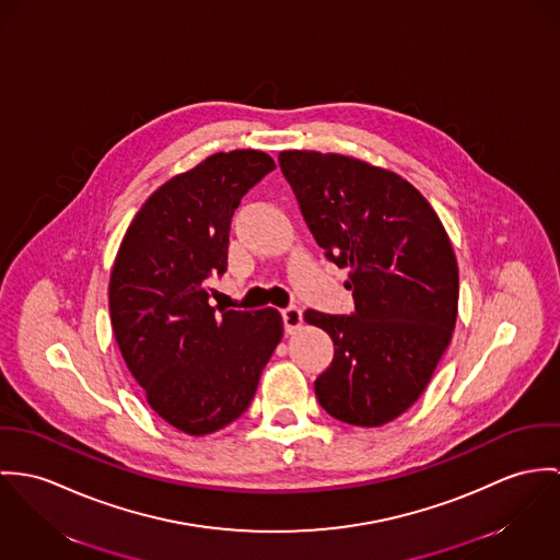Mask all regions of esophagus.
<instances>
[{
    "label": "esophagus",
    "instance_id": "esophagus-1",
    "mask_svg": "<svg viewBox=\"0 0 560 560\" xmlns=\"http://www.w3.org/2000/svg\"><path fill=\"white\" fill-rule=\"evenodd\" d=\"M281 315H283L285 332L292 335L294 330L301 328V324H303V311L299 310V307H288V310L281 311Z\"/></svg>",
    "mask_w": 560,
    "mask_h": 560
}]
</instances>
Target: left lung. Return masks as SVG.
<instances>
[{
	"instance_id": "1",
	"label": "left lung",
	"mask_w": 560,
	"mask_h": 560,
	"mask_svg": "<svg viewBox=\"0 0 560 560\" xmlns=\"http://www.w3.org/2000/svg\"><path fill=\"white\" fill-rule=\"evenodd\" d=\"M279 165L315 243L350 268L352 315L305 311L335 346L315 397L343 423L380 428L421 397L451 341L459 296L451 241L430 201L388 170L307 150L281 152Z\"/></svg>"
}]
</instances>
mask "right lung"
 Segmentation results:
<instances>
[{
    "label": "right lung",
    "instance_id": "obj_1",
    "mask_svg": "<svg viewBox=\"0 0 560 560\" xmlns=\"http://www.w3.org/2000/svg\"><path fill=\"white\" fill-rule=\"evenodd\" d=\"M272 170L259 150L208 156L148 197L116 255L109 313L126 368L150 408L188 435L249 408L283 335L277 310L208 305V279L228 270L234 210Z\"/></svg>",
    "mask_w": 560,
    "mask_h": 560
}]
</instances>
